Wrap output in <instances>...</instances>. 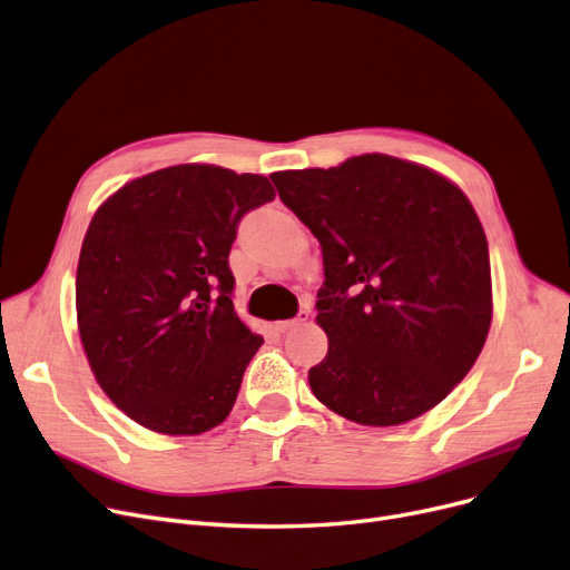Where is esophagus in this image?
<instances>
[{
    "mask_svg": "<svg viewBox=\"0 0 570 570\" xmlns=\"http://www.w3.org/2000/svg\"><path fill=\"white\" fill-rule=\"evenodd\" d=\"M308 320H311V311H308V308H302L299 313H296V317H292V320H283V322H276V330H278L281 334H285V332L296 330V327H299V324H304V322H308Z\"/></svg>",
    "mask_w": 570,
    "mask_h": 570,
    "instance_id": "34e87169",
    "label": "esophagus"
}]
</instances>
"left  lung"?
<instances>
[{"label": "left lung", "mask_w": 570, "mask_h": 570, "mask_svg": "<svg viewBox=\"0 0 570 570\" xmlns=\"http://www.w3.org/2000/svg\"><path fill=\"white\" fill-rule=\"evenodd\" d=\"M271 178L322 248L315 308L330 350L308 371L317 401L366 426L431 411L464 381L492 322L490 248L466 195L377 153Z\"/></svg>", "instance_id": "8db88e82"}]
</instances>
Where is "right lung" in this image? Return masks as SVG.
Listing matches in <instances>:
<instances>
[{
  "instance_id": "obj_1",
  "label": "right lung",
  "mask_w": 570,
  "mask_h": 570,
  "mask_svg": "<svg viewBox=\"0 0 570 570\" xmlns=\"http://www.w3.org/2000/svg\"><path fill=\"white\" fill-rule=\"evenodd\" d=\"M274 197L264 176L178 165L95 213L76 271L78 332L97 383L134 422L195 436L229 415L264 343L234 311L229 250L243 215Z\"/></svg>"
}]
</instances>
